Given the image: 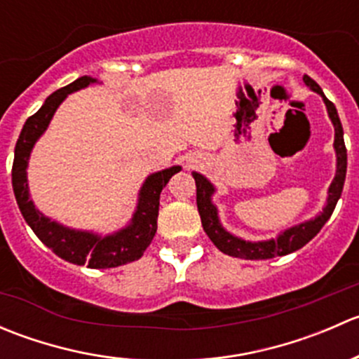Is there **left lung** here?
<instances>
[{"label":"left lung","mask_w":359,"mask_h":359,"mask_svg":"<svg viewBox=\"0 0 359 359\" xmlns=\"http://www.w3.org/2000/svg\"><path fill=\"white\" fill-rule=\"evenodd\" d=\"M304 83H306V86H309L313 92L321 95L325 106H327L328 118H330L335 130L334 149L337 158V168L334 180H332L330 187H328L327 203H325L323 210H321L316 217H313V219L309 220H304V222L295 224V226L281 231L276 238H269V240L262 241H248L240 236H234L233 233H229V231L222 226V222H220L219 219V208H217L215 203L212 201L213 194H215L217 191L215 186H213L205 175L193 172L194 180H196V203L198 212H200L201 217V226L203 229H205V233L208 234L210 240H212V243L215 245L220 252L226 253V255L247 260H264L273 259V257L288 255V253L297 252V250L302 248L304 245L309 243V241L320 233L321 227L325 226V222L330 219L332 213H334L337 201H339L340 194H342L347 170V151L346 144H344L342 123H340L335 106L325 97L320 85H318L314 79H311L307 74H304Z\"/></svg>","instance_id":"8db88e82"}]
</instances>
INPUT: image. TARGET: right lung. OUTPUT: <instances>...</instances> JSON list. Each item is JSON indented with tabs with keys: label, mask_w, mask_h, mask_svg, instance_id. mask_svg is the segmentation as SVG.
<instances>
[{
	"label": "right lung",
	"mask_w": 359,
	"mask_h": 359,
	"mask_svg": "<svg viewBox=\"0 0 359 359\" xmlns=\"http://www.w3.org/2000/svg\"><path fill=\"white\" fill-rule=\"evenodd\" d=\"M93 83H99V79L92 78V76H81L71 85L53 92L39 107V111L27 118L15 144L12 186L17 205H19L25 222L55 255L67 262L76 264V266L86 264L92 269H107V267H118L139 260L144 255L158 229L159 194H161L163 187L168 184V180L182 170V166L173 165L170 168L147 175L139 191L135 212H133L130 222L111 234L72 229V227L64 226L39 212L34 201L31 200L27 182V166L32 147L38 142L39 137L46 132L53 114L59 109L60 104L67 99L69 93L86 88Z\"/></svg>",
	"instance_id": "obj_1"
}]
</instances>
